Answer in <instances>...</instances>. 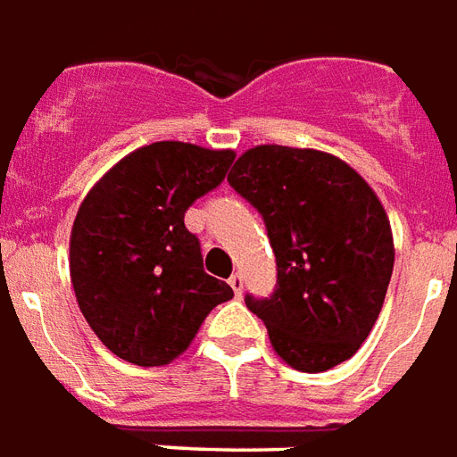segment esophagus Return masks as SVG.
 <instances>
[{"instance_id":"1","label":"esophagus","mask_w":457,"mask_h":457,"mask_svg":"<svg viewBox=\"0 0 457 457\" xmlns=\"http://www.w3.org/2000/svg\"><path fill=\"white\" fill-rule=\"evenodd\" d=\"M228 285H231L233 295H236V297H241L243 295V275L241 272H233L231 278H228Z\"/></svg>"}]
</instances>
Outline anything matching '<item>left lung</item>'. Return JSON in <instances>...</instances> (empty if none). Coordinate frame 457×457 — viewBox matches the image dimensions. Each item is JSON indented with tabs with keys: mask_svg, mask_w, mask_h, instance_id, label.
Wrapping results in <instances>:
<instances>
[{
	"mask_svg": "<svg viewBox=\"0 0 457 457\" xmlns=\"http://www.w3.org/2000/svg\"><path fill=\"white\" fill-rule=\"evenodd\" d=\"M228 185L261 212L278 262L270 297L245 295L282 361L324 372L348 361L378 321L395 268L378 195L331 153L255 145Z\"/></svg>",
	"mask_w": 457,
	"mask_h": 457,
	"instance_id": "left-lung-1",
	"label": "left lung"
}]
</instances>
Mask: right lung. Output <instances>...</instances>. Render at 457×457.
<instances>
[{
    "mask_svg": "<svg viewBox=\"0 0 457 457\" xmlns=\"http://www.w3.org/2000/svg\"><path fill=\"white\" fill-rule=\"evenodd\" d=\"M233 151L143 145L89 189L70 233V278L96 338L121 361L168 365L233 289L204 272L185 212L224 182Z\"/></svg>",
    "mask_w": 457,
    "mask_h": 457,
    "instance_id": "1",
    "label": "right lung"
}]
</instances>
